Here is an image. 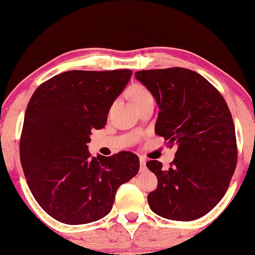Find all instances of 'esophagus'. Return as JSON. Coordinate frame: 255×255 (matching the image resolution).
<instances>
[{
    "mask_svg": "<svg viewBox=\"0 0 255 255\" xmlns=\"http://www.w3.org/2000/svg\"><path fill=\"white\" fill-rule=\"evenodd\" d=\"M139 165H141L139 170H141V171L146 170V159H144L143 157H139Z\"/></svg>",
    "mask_w": 255,
    "mask_h": 255,
    "instance_id": "1",
    "label": "esophagus"
}]
</instances>
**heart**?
<instances>
[{
	"mask_svg": "<svg viewBox=\"0 0 255 255\" xmlns=\"http://www.w3.org/2000/svg\"><path fill=\"white\" fill-rule=\"evenodd\" d=\"M131 97H132L133 102H138V101L143 100V98L152 97L150 92L147 89H144L143 86H139V85H136L133 86V89L131 90Z\"/></svg>",
	"mask_w": 255,
	"mask_h": 255,
	"instance_id": "heart-1",
	"label": "heart"
}]
</instances>
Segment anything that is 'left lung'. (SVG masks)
I'll list each match as a JSON object with an SVG mask.
<instances>
[{"mask_svg": "<svg viewBox=\"0 0 255 255\" xmlns=\"http://www.w3.org/2000/svg\"><path fill=\"white\" fill-rule=\"evenodd\" d=\"M136 79L159 107L155 133L176 146L170 168L147 161L158 187L147 197L161 218L191 221L209 213L227 191L237 164L235 125L220 92L185 68L141 70Z\"/></svg>", "mask_w": 255, "mask_h": 255, "instance_id": "left-lung-1", "label": "left lung"}]
</instances>
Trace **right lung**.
<instances>
[{"instance_id":"obj_1","label":"right lung","mask_w":255,"mask_h":255,"mask_svg":"<svg viewBox=\"0 0 255 255\" xmlns=\"http://www.w3.org/2000/svg\"><path fill=\"white\" fill-rule=\"evenodd\" d=\"M128 69L70 70L41 84L26 107L20 163L30 191L56 220L81 225L105 218L117 190L138 172L131 152L91 157V130L105 128L107 114L125 89Z\"/></svg>"}]
</instances>
